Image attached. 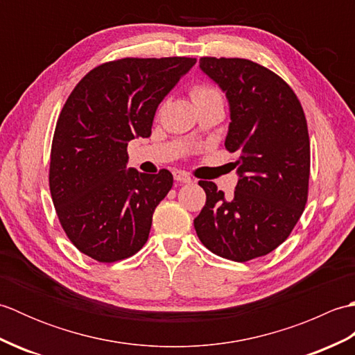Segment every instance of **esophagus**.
Masks as SVG:
<instances>
[{"instance_id": "1", "label": "esophagus", "mask_w": 355, "mask_h": 355, "mask_svg": "<svg viewBox=\"0 0 355 355\" xmlns=\"http://www.w3.org/2000/svg\"><path fill=\"white\" fill-rule=\"evenodd\" d=\"M173 178H175V182L180 183H192V177L184 171H173Z\"/></svg>"}]
</instances>
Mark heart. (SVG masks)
Segmentation results:
<instances>
[{"mask_svg": "<svg viewBox=\"0 0 355 355\" xmlns=\"http://www.w3.org/2000/svg\"><path fill=\"white\" fill-rule=\"evenodd\" d=\"M192 97L195 103L200 102V101H206L210 99V97H223L220 89L212 87V85H206V84H200V85H195L192 88Z\"/></svg>", "mask_w": 355, "mask_h": 355, "instance_id": "b5f03b06", "label": "heart"}]
</instances>
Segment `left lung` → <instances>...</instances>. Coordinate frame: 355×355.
<instances>
[{"mask_svg":"<svg viewBox=\"0 0 355 355\" xmlns=\"http://www.w3.org/2000/svg\"><path fill=\"white\" fill-rule=\"evenodd\" d=\"M200 69L227 96L225 149L239 153L232 200L214 182H198L206 205L193 220L200 241L221 258L245 262L268 254L302 215L310 182L305 112L276 73L241 58L200 59Z\"/></svg>","mask_w":355,"mask_h":355,"instance_id":"1","label":"left lung"}]
</instances>
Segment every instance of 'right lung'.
<instances>
[{
	"instance_id": "right-lung-1",
	"label": "right lung",
	"mask_w": 355,
	"mask_h": 355,
	"mask_svg": "<svg viewBox=\"0 0 355 355\" xmlns=\"http://www.w3.org/2000/svg\"><path fill=\"white\" fill-rule=\"evenodd\" d=\"M195 58H123L97 65L58 117L49 184L65 235L97 262L130 258L145 245L153 214L173 177L126 171L128 141L149 137L157 107Z\"/></svg>"
}]
</instances>
